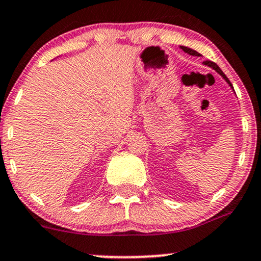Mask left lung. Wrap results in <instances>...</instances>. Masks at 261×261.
<instances>
[{"label":"left lung","instance_id":"1","mask_svg":"<svg viewBox=\"0 0 261 261\" xmlns=\"http://www.w3.org/2000/svg\"><path fill=\"white\" fill-rule=\"evenodd\" d=\"M180 47H181V49H182V50H184V51H185V53L190 54V55H193V56H200V54H199V53H196V51H195V50H193V49H189V47H187V46H180ZM203 64H205V65H207V66H210V67H212V68H214V70H216V71H217V72H218V73H220V74H221V76H222V77H223V79H224V80H226V81H227V82H228V83H229V86H230V87H232V88H233L232 83H230V82H229V80H228V79H227V76H226V74H224V73L222 72V70H221V68H220V67H218V66H217L216 64H215V62L210 61V60H206V61H203Z\"/></svg>","mask_w":261,"mask_h":261}]
</instances>
